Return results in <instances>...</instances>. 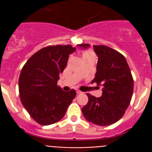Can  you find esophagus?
Instances as JSON below:
<instances>
[{
  "mask_svg": "<svg viewBox=\"0 0 152 152\" xmlns=\"http://www.w3.org/2000/svg\"><path fill=\"white\" fill-rule=\"evenodd\" d=\"M77 94H82V92L80 91H77Z\"/></svg>",
  "mask_w": 152,
  "mask_h": 152,
  "instance_id": "1",
  "label": "esophagus"
}]
</instances>
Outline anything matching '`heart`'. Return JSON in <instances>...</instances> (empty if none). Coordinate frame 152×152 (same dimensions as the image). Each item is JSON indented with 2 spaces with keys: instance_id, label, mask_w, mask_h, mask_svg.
<instances>
[{
  "instance_id": "b5f03b06",
  "label": "heart",
  "mask_w": 152,
  "mask_h": 152,
  "mask_svg": "<svg viewBox=\"0 0 152 152\" xmlns=\"http://www.w3.org/2000/svg\"><path fill=\"white\" fill-rule=\"evenodd\" d=\"M91 55H94V53H93L92 52H91V51H84V52H82V56L83 58L84 57H86V56H91Z\"/></svg>"
}]
</instances>
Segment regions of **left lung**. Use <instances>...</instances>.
I'll return each mask as SVG.
<instances>
[{
	"label": "left lung",
	"mask_w": 152,
	"mask_h": 152,
	"mask_svg": "<svg viewBox=\"0 0 152 152\" xmlns=\"http://www.w3.org/2000/svg\"><path fill=\"white\" fill-rule=\"evenodd\" d=\"M88 49L89 44H80ZM98 58L96 73L91 83L103 87V94L96 97L90 94L88 103L81 110L88 121L97 126L116 123L128 108L133 93V78L124 56L107 45H93Z\"/></svg>",
	"instance_id": "left-lung-1"
}]
</instances>
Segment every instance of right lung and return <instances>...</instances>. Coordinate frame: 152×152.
Wrapping results in <instances>:
<instances>
[{"instance_id": "right-lung-1", "label": "right lung", "mask_w": 152, "mask_h": 152, "mask_svg": "<svg viewBox=\"0 0 152 152\" xmlns=\"http://www.w3.org/2000/svg\"><path fill=\"white\" fill-rule=\"evenodd\" d=\"M76 49L71 45H49L31 56L21 70L19 93L21 103L30 116L42 126L58 122L76 96L57 85L69 55Z\"/></svg>"}]
</instances>
